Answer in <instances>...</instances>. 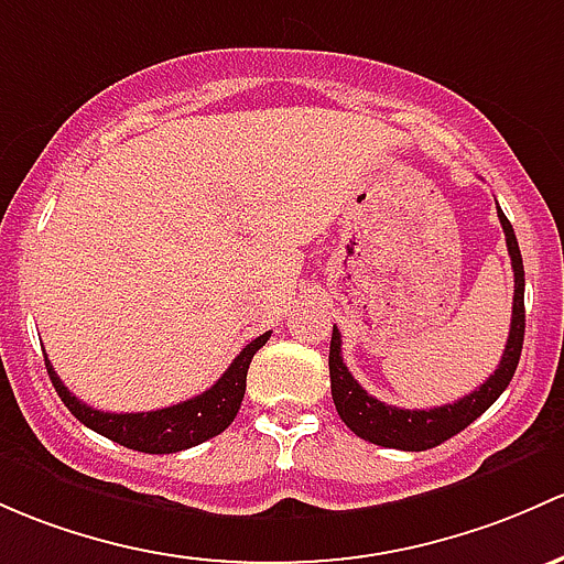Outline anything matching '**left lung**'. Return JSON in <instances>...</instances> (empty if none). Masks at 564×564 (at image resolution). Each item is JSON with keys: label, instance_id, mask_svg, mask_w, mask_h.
<instances>
[{"label": "left lung", "instance_id": "obj_1", "mask_svg": "<svg viewBox=\"0 0 564 564\" xmlns=\"http://www.w3.org/2000/svg\"><path fill=\"white\" fill-rule=\"evenodd\" d=\"M500 216L502 232H506L508 257L513 267V316L511 332H508L506 351H502L500 365L489 378L470 394L462 400L448 402V405L430 408V411H405V408L387 405V402L376 400L359 387L357 378L348 372L346 361L340 357V332L332 327L329 343V383H332V400H335L337 413L346 422L354 435L365 437V441L376 443L383 448H400V452H426V448L441 446L443 441L454 437L465 426H470L495 405L497 397L508 389L513 372H517L521 343H524V264H521V251L517 235H513L511 221L506 213L497 207Z\"/></svg>", "mask_w": 564, "mask_h": 564}]
</instances>
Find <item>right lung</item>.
Here are the masks:
<instances>
[{
	"label": "right lung",
	"instance_id": "add662e5",
	"mask_svg": "<svg viewBox=\"0 0 564 564\" xmlns=\"http://www.w3.org/2000/svg\"><path fill=\"white\" fill-rule=\"evenodd\" d=\"M270 340V332L259 335L257 340L248 343L240 354H237L232 365L227 367L221 378L213 383L203 394L192 397L177 405L162 408V411H148V413H108V411H94L91 405L80 402L62 383V378L53 370L51 359L45 357L47 376H51L53 389L58 391L64 405L69 408L78 422H83L88 430L99 432L112 443L134 448V452L145 454H175L183 448L199 446V443L210 441V437L221 435L229 424L235 422L237 411H240L242 394H246V376L248 365H251L253 354Z\"/></svg>",
	"mask_w": 564,
	"mask_h": 564
}]
</instances>
